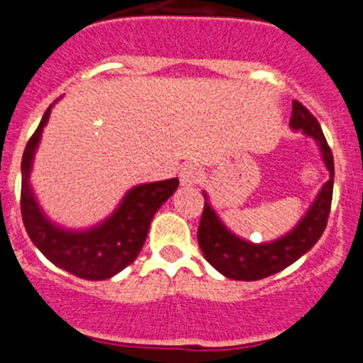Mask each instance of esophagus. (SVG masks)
Instances as JSON below:
<instances>
[{
  "label": "esophagus",
  "instance_id": "obj_1",
  "mask_svg": "<svg viewBox=\"0 0 363 363\" xmlns=\"http://www.w3.org/2000/svg\"><path fill=\"white\" fill-rule=\"evenodd\" d=\"M179 177H181L182 186H195L199 182V179H201V169L195 164H186L179 172Z\"/></svg>",
  "mask_w": 363,
  "mask_h": 363
}]
</instances>
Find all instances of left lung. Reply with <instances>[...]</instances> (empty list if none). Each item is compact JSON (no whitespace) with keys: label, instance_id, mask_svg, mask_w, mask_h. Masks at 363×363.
<instances>
[{"label":"left lung","instance_id":"8db88e82","mask_svg":"<svg viewBox=\"0 0 363 363\" xmlns=\"http://www.w3.org/2000/svg\"><path fill=\"white\" fill-rule=\"evenodd\" d=\"M289 126L293 130H302L306 135H311L318 143L322 159L329 169V181L322 186L306 217H302V220L289 233L267 244H253L238 238L222 224L213 208L204 202L197 230L199 246L206 260L228 279L247 282V280H260L275 275L284 267L291 266L303 253H308L318 242V238L328 226L333 201V177H335L333 152L316 117L298 101H293ZM204 199L208 201L206 194Z\"/></svg>","mask_w":363,"mask_h":363}]
</instances>
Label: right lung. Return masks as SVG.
<instances>
[{"mask_svg": "<svg viewBox=\"0 0 363 363\" xmlns=\"http://www.w3.org/2000/svg\"><path fill=\"white\" fill-rule=\"evenodd\" d=\"M52 104L38 130L28 139L21 161V217L25 230L41 253L61 269L84 280H104L137 259L148 235L153 215L179 186V179L150 182L132 188L116 211L97 226L70 231L55 226L39 210L28 184L32 159L48 123Z\"/></svg>", "mask_w": 363, "mask_h": 363, "instance_id": "right-lung-1", "label": "right lung"}]
</instances>
